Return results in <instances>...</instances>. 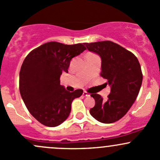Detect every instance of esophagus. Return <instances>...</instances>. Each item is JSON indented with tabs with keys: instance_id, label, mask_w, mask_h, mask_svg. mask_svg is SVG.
Returning <instances> with one entry per match:
<instances>
[{
	"instance_id": "obj_1",
	"label": "esophagus",
	"mask_w": 160,
	"mask_h": 160,
	"mask_svg": "<svg viewBox=\"0 0 160 160\" xmlns=\"http://www.w3.org/2000/svg\"><path fill=\"white\" fill-rule=\"evenodd\" d=\"M83 97H89V93H87V92H86V91L83 92Z\"/></svg>"
}]
</instances>
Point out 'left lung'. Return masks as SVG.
Returning a JSON list of instances; mask_svg holds the SVG:
<instances>
[{
    "label": "left lung",
    "instance_id": "1",
    "mask_svg": "<svg viewBox=\"0 0 160 160\" xmlns=\"http://www.w3.org/2000/svg\"><path fill=\"white\" fill-rule=\"evenodd\" d=\"M84 44L100 57V76L111 88L107 100L100 94H91L95 106L90 113L99 122L112 123L124 117L137 99L142 81L140 64L133 53L110 40Z\"/></svg>",
    "mask_w": 160,
    "mask_h": 160
}]
</instances>
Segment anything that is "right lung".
Listing matches in <instances>:
<instances>
[{
	"instance_id": "add662e5",
	"label": "right lung",
	"mask_w": 160,
	"mask_h": 160,
	"mask_svg": "<svg viewBox=\"0 0 160 160\" xmlns=\"http://www.w3.org/2000/svg\"><path fill=\"white\" fill-rule=\"evenodd\" d=\"M86 50L73 45L48 42L30 52L20 71V93L30 113L46 127H54L67 120L71 103L83 90L70 93L60 85V75L68 73L70 60Z\"/></svg>"
}]
</instances>
